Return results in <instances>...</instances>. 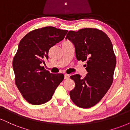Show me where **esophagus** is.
I'll list each match as a JSON object with an SVG mask.
<instances>
[{
	"mask_svg": "<svg viewBox=\"0 0 130 130\" xmlns=\"http://www.w3.org/2000/svg\"><path fill=\"white\" fill-rule=\"evenodd\" d=\"M69 78H70V75H68V74H65V75H64V79H68Z\"/></svg>",
	"mask_w": 130,
	"mask_h": 130,
	"instance_id": "esophagus-1",
	"label": "esophagus"
}]
</instances>
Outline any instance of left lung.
<instances>
[{"label":"left lung","mask_w":130,"mask_h":130,"mask_svg":"<svg viewBox=\"0 0 130 130\" xmlns=\"http://www.w3.org/2000/svg\"><path fill=\"white\" fill-rule=\"evenodd\" d=\"M65 39L74 44L77 60L86 61L88 72L83 79L79 74L70 76L75 83L70 98L78 107L91 108L102 99L112 84L116 65L112 44L105 33L95 28L70 30Z\"/></svg>","instance_id":"8db88e82"}]
</instances>
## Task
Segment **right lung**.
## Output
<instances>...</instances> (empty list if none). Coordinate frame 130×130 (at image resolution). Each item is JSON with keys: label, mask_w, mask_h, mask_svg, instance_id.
I'll use <instances>...</instances> for the list:
<instances>
[{"label": "right lung", "mask_w": 130, "mask_h": 130, "mask_svg": "<svg viewBox=\"0 0 130 130\" xmlns=\"http://www.w3.org/2000/svg\"><path fill=\"white\" fill-rule=\"evenodd\" d=\"M68 30L47 26L26 34L19 43L13 60L15 84L29 103L39 105L51 99L64 79L63 74H53L41 63L48 59L49 50L65 37Z\"/></svg>", "instance_id": "add662e5"}]
</instances>
